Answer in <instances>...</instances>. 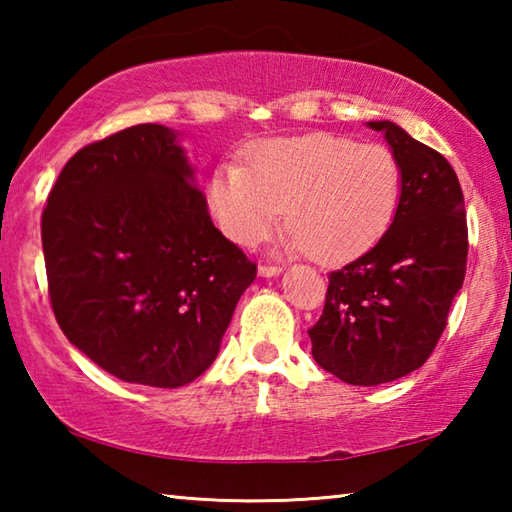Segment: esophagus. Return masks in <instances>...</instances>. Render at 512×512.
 Masks as SVG:
<instances>
[{
	"label": "esophagus",
	"instance_id": "34e87169",
	"mask_svg": "<svg viewBox=\"0 0 512 512\" xmlns=\"http://www.w3.org/2000/svg\"><path fill=\"white\" fill-rule=\"evenodd\" d=\"M280 273H282L280 266H275V264H259V275H262V277H275V275H280Z\"/></svg>",
	"mask_w": 512,
	"mask_h": 512
}]
</instances>
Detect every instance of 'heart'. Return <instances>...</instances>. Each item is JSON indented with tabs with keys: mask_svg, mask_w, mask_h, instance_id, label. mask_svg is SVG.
Instances as JSON below:
<instances>
[{
	"mask_svg": "<svg viewBox=\"0 0 512 512\" xmlns=\"http://www.w3.org/2000/svg\"><path fill=\"white\" fill-rule=\"evenodd\" d=\"M253 171L228 162L210 196L230 239L250 246L282 219L287 244L318 262H339L368 248L388 228L402 196V167L384 144L314 133L280 137L253 153Z\"/></svg>",
	"mask_w": 512,
	"mask_h": 512,
	"instance_id": "b5f03b06",
	"label": "heart"
}]
</instances>
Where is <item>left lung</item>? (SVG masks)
Listing matches in <instances>:
<instances>
[{
  "instance_id": "obj_1",
  "label": "left lung",
  "mask_w": 512,
  "mask_h": 512,
  "mask_svg": "<svg viewBox=\"0 0 512 512\" xmlns=\"http://www.w3.org/2000/svg\"><path fill=\"white\" fill-rule=\"evenodd\" d=\"M381 131L402 167L393 223L368 253L329 273L311 354L345 384L377 386L418 370L465 280L467 221L456 171L393 121Z\"/></svg>"
}]
</instances>
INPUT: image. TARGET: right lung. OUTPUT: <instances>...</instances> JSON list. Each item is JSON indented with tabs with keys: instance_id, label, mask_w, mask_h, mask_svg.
<instances>
[{
	"instance_id": "right-lung-1",
	"label": "right lung",
	"mask_w": 512,
	"mask_h": 512,
	"mask_svg": "<svg viewBox=\"0 0 512 512\" xmlns=\"http://www.w3.org/2000/svg\"><path fill=\"white\" fill-rule=\"evenodd\" d=\"M51 309L128 384L178 388L212 366L257 266L214 228L176 131L140 124L83 146L42 212Z\"/></svg>"
}]
</instances>
